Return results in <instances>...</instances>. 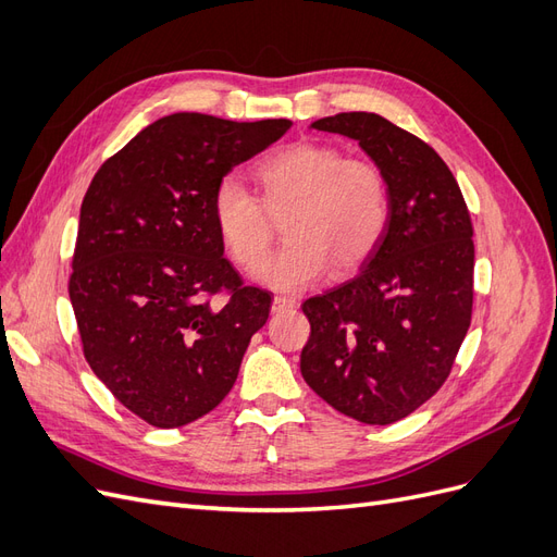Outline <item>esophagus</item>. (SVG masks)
I'll return each mask as SVG.
<instances>
[{"instance_id": "esophagus-1", "label": "esophagus", "mask_w": 557, "mask_h": 557, "mask_svg": "<svg viewBox=\"0 0 557 557\" xmlns=\"http://www.w3.org/2000/svg\"><path fill=\"white\" fill-rule=\"evenodd\" d=\"M297 307V299L295 297H285V295H276L272 301V311L281 313V311H288Z\"/></svg>"}]
</instances>
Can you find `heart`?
Returning <instances> with one entry per match:
<instances>
[{
    "label": "heart",
    "mask_w": 557,
    "mask_h": 557,
    "mask_svg": "<svg viewBox=\"0 0 557 557\" xmlns=\"http://www.w3.org/2000/svg\"><path fill=\"white\" fill-rule=\"evenodd\" d=\"M261 207L225 176L211 195V218L232 260L256 269L273 240L269 212L292 207L289 242L258 278L278 290H301L332 272H352L374 256L391 223V185L369 158H344L332 144L295 141L256 164Z\"/></svg>",
    "instance_id": "heart-1"
}]
</instances>
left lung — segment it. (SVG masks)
I'll return each mask as SVG.
<instances>
[{
	"instance_id": "8db88e82",
	"label": "left lung",
	"mask_w": 557,
	"mask_h": 557,
	"mask_svg": "<svg viewBox=\"0 0 557 557\" xmlns=\"http://www.w3.org/2000/svg\"><path fill=\"white\" fill-rule=\"evenodd\" d=\"M311 127L356 139L381 166L391 223L356 278L301 305V376L344 416L391 425L450 374L474 305V227L448 164L416 134L364 111Z\"/></svg>"
}]
</instances>
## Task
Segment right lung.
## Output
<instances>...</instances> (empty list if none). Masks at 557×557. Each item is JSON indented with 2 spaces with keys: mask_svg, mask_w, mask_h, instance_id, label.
I'll return each mask as SVG.
<instances>
[{
  "mask_svg": "<svg viewBox=\"0 0 557 557\" xmlns=\"http://www.w3.org/2000/svg\"><path fill=\"white\" fill-rule=\"evenodd\" d=\"M164 115L99 166L83 197L70 299L83 356L125 409L172 430L232 391L272 293L223 258L211 195L290 129Z\"/></svg>",
  "mask_w": 557,
  "mask_h": 557,
  "instance_id": "add662e5",
  "label": "right lung"
}]
</instances>
